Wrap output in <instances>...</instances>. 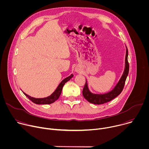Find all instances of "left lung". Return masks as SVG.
Segmentation results:
<instances>
[{"mask_svg": "<svg viewBox=\"0 0 149 149\" xmlns=\"http://www.w3.org/2000/svg\"><path fill=\"white\" fill-rule=\"evenodd\" d=\"M129 65L128 62V49L126 47V53L125 57V66L123 73L114 88L110 91L105 94H94L90 91L87 79L82 91V95L89 102L94 104H102L110 101L117 97L123 91L125 81L129 74Z\"/></svg>", "mask_w": 149, "mask_h": 149, "instance_id": "left-lung-1", "label": "left lung"}]
</instances>
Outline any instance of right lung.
Masks as SVG:
<instances>
[{"label": "right lung", "instance_id": "right-lung-1", "mask_svg": "<svg viewBox=\"0 0 149 149\" xmlns=\"http://www.w3.org/2000/svg\"><path fill=\"white\" fill-rule=\"evenodd\" d=\"M74 76L73 74H71L69 77L63 79L60 84L58 85V87L56 88V90L53 92L49 96L44 97V98H35L33 97H31L28 94H26L25 93L23 92V93L33 102L36 104H50L53 102H54L56 100H57L62 92V88L64 86V84L68 81L72 77Z\"/></svg>", "mask_w": 149, "mask_h": 149}]
</instances>
